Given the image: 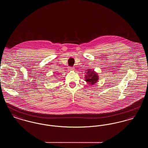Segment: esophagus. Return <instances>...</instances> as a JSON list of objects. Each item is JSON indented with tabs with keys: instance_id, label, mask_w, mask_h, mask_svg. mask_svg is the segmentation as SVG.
<instances>
[{
	"instance_id": "esophagus-1",
	"label": "esophagus",
	"mask_w": 148,
	"mask_h": 148,
	"mask_svg": "<svg viewBox=\"0 0 148 148\" xmlns=\"http://www.w3.org/2000/svg\"><path fill=\"white\" fill-rule=\"evenodd\" d=\"M68 69L69 71H74V68L71 67V66H69V67L68 68Z\"/></svg>"
}]
</instances>
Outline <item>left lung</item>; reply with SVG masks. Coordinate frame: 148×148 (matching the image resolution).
<instances>
[{
	"label": "left lung",
	"mask_w": 148,
	"mask_h": 148,
	"mask_svg": "<svg viewBox=\"0 0 148 148\" xmlns=\"http://www.w3.org/2000/svg\"><path fill=\"white\" fill-rule=\"evenodd\" d=\"M85 81L88 83V84L94 85L99 80L98 74L94 71L89 69L87 71L86 75H85Z\"/></svg>",
	"instance_id": "left-lung-1"
}]
</instances>
